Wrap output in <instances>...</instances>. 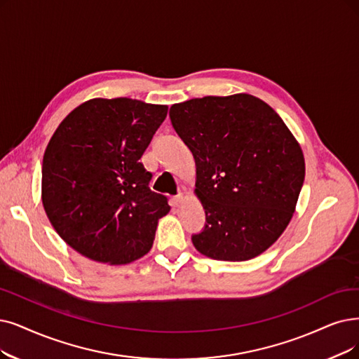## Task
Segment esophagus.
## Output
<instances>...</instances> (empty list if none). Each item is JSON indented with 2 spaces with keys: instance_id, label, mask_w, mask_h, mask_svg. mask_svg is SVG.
Listing matches in <instances>:
<instances>
[{
  "instance_id": "34e87169",
  "label": "esophagus",
  "mask_w": 359,
  "mask_h": 359,
  "mask_svg": "<svg viewBox=\"0 0 359 359\" xmlns=\"http://www.w3.org/2000/svg\"><path fill=\"white\" fill-rule=\"evenodd\" d=\"M184 200V196L180 193V194H177V196H172V198H170V202H172V206H178L181 202Z\"/></svg>"
}]
</instances>
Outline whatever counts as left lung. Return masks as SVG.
<instances>
[{
  "mask_svg": "<svg viewBox=\"0 0 359 359\" xmlns=\"http://www.w3.org/2000/svg\"><path fill=\"white\" fill-rule=\"evenodd\" d=\"M172 126L196 161L206 224L191 236L212 259L240 262L265 252L289 225L305 161L283 119L249 94L174 104Z\"/></svg>",
  "mask_w": 359,
  "mask_h": 359,
  "instance_id": "left-lung-1",
  "label": "left lung"
}]
</instances>
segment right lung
Returning <instances> with one entry per match:
<instances>
[{
    "instance_id": "1",
    "label": "right lung",
    "mask_w": 359,
    "mask_h": 359,
    "mask_svg": "<svg viewBox=\"0 0 359 359\" xmlns=\"http://www.w3.org/2000/svg\"><path fill=\"white\" fill-rule=\"evenodd\" d=\"M168 114L131 98H94L69 113L42 161V205L67 245L97 262L130 264L153 245L168 198L140 162Z\"/></svg>"
}]
</instances>
